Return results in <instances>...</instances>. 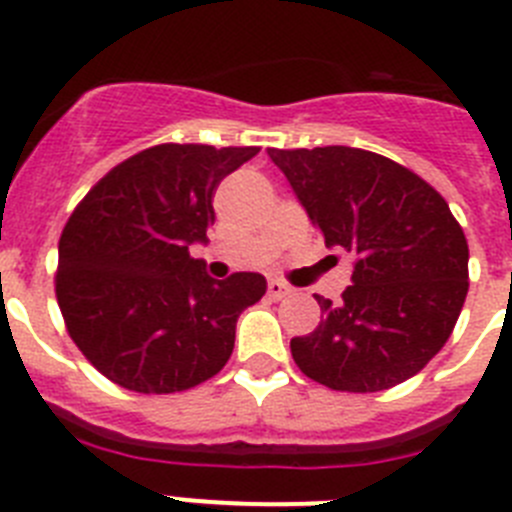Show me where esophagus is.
Segmentation results:
<instances>
[{
    "mask_svg": "<svg viewBox=\"0 0 512 512\" xmlns=\"http://www.w3.org/2000/svg\"><path fill=\"white\" fill-rule=\"evenodd\" d=\"M295 292V289L289 287V284L279 282V279H271L269 282V297L271 300H284V297H289Z\"/></svg>",
    "mask_w": 512,
    "mask_h": 512,
    "instance_id": "obj_1",
    "label": "esophagus"
}]
</instances>
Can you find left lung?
<instances>
[{
  "mask_svg": "<svg viewBox=\"0 0 512 512\" xmlns=\"http://www.w3.org/2000/svg\"><path fill=\"white\" fill-rule=\"evenodd\" d=\"M325 246L354 256L341 302L315 297L318 328L292 359L341 392L415 377L449 341L469 289V246L441 194L405 166L348 146L269 148Z\"/></svg>",
  "mask_w": 512,
  "mask_h": 512,
  "instance_id": "8db88e82",
  "label": "left lung"
}]
</instances>
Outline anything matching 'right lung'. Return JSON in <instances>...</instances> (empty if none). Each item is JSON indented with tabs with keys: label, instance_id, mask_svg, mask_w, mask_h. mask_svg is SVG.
<instances>
[{
	"label": "right lung",
	"instance_id": "right-lung-1",
	"mask_svg": "<svg viewBox=\"0 0 512 512\" xmlns=\"http://www.w3.org/2000/svg\"><path fill=\"white\" fill-rule=\"evenodd\" d=\"M256 153L161 143L117 164L71 212L58 241V307L110 382L169 395L228 364L238 315L264 297L266 279H212L189 246L207 243L217 184Z\"/></svg>",
	"mask_w": 512,
	"mask_h": 512
}]
</instances>
